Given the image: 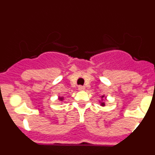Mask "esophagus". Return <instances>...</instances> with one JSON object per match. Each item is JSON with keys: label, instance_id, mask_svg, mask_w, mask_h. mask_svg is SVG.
<instances>
[{"label": "esophagus", "instance_id": "34e87169", "mask_svg": "<svg viewBox=\"0 0 155 155\" xmlns=\"http://www.w3.org/2000/svg\"><path fill=\"white\" fill-rule=\"evenodd\" d=\"M84 89H85V87H84V86H81V85L78 86V90H79V91H84Z\"/></svg>", "mask_w": 155, "mask_h": 155}]
</instances>
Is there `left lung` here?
Returning a JSON list of instances; mask_svg holds the SVG:
<instances>
[{"label":"left lung","instance_id":"1","mask_svg":"<svg viewBox=\"0 0 155 155\" xmlns=\"http://www.w3.org/2000/svg\"><path fill=\"white\" fill-rule=\"evenodd\" d=\"M100 98H101V101L99 102L100 105H101V106H105V103L103 102V99H106V97L105 96V94H103L102 96H100Z\"/></svg>","mask_w":155,"mask_h":155}]
</instances>
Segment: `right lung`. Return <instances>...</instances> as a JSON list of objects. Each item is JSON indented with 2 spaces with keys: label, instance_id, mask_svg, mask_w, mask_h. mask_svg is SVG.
I'll list each match as a JSON object with an SVG mask.
<instances>
[{
  "label": "right lung",
  "instance_id": "obj_1",
  "mask_svg": "<svg viewBox=\"0 0 155 155\" xmlns=\"http://www.w3.org/2000/svg\"><path fill=\"white\" fill-rule=\"evenodd\" d=\"M58 99L60 100L61 102H62L63 100L64 99V97H63V96H59V97H58Z\"/></svg>",
  "mask_w": 155,
  "mask_h": 155
}]
</instances>
